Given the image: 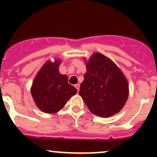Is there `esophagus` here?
Listing matches in <instances>:
<instances>
[{
	"label": "esophagus",
	"mask_w": 157,
	"mask_h": 157,
	"mask_svg": "<svg viewBox=\"0 0 157 157\" xmlns=\"http://www.w3.org/2000/svg\"><path fill=\"white\" fill-rule=\"evenodd\" d=\"M74 86H75V88L77 90V92H79V90H80V84H79V83H77V84L74 85Z\"/></svg>",
	"instance_id": "esophagus-1"
}]
</instances>
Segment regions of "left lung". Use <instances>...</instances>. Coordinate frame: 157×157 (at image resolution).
Masks as SVG:
<instances>
[{
    "instance_id": "obj_1",
    "label": "left lung",
    "mask_w": 157,
    "mask_h": 157,
    "mask_svg": "<svg viewBox=\"0 0 157 157\" xmlns=\"http://www.w3.org/2000/svg\"><path fill=\"white\" fill-rule=\"evenodd\" d=\"M79 94L92 113L110 117L118 113L127 101L128 81L113 61L102 54L94 53L86 63Z\"/></svg>"
}]
</instances>
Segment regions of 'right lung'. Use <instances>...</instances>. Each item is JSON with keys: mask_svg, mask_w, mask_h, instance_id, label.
I'll return each mask as SVG.
<instances>
[{"mask_svg": "<svg viewBox=\"0 0 157 157\" xmlns=\"http://www.w3.org/2000/svg\"><path fill=\"white\" fill-rule=\"evenodd\" d=\"M61 61H48L35 77L31 93L36 105L44 112L55 113L76 94L77 89L68 83L67 75L58 71Z\"/></svg>", "mask_w": 157, "mask_h": 157, "instance_id": "right-lung-1", "label": "right lung"}]
</instances>
